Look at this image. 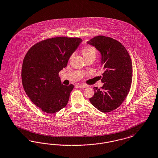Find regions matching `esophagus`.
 Wrapping results in <instances>:
<instances>
[{"label":"esophagus","instance_id":"obj_1","mask_svg":"<svg viewBox=\"0 0 158 158\" xmlns=\"http://www.w3.org/2000/svg\"><path fill=\"white\" fill-rule=\"evenodd\" d=\"M79 87L81 88H87V86L85 84H82V85H79Z\"/></svg>","mask_w":158,"mask_h":158}]
</instances>
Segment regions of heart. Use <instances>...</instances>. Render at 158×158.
<instances>
[{"instance_id":"1","label":"heart","mask_w":158,"mask_h":158,"mask_svg":"<svg viewBox=\"0 0 158 158\" xmlns=\"http://www.w3.org/2000/svg\"><path fill=\"white\" fill-rule=\"evenodd\" d=\"M81 52L83 56L86 60L90 58L95 59L97 54V50L94 46H86L82 48Z\"/></svg>"}]
</instances>
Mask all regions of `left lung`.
<instances>
[{"mask_svg": "<svg viewBox=\"0 0 158 158\" xmlns=\"http://www.w3.org/2000/svg\"><path fill=\"white\" fill-rule=\"evenodd\" d=\"M88 44L101 53L104 73L101 89L94 87L95 94L89 99L99 110L107 113L115 110L128 95L132 81V63L128 52L119 41L110 37L97 36Z\"/></svg>", "mask_w": 158, "mask_h": 158, "instance_id": "left-lung-1", "label": "left lung"}]
</instances>
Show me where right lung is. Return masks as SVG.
I'll list each match as a JSON object with an SVG mask.
<instances>
[{"label":"right lung","mask_w":158,"mask_h":158,"mask_svg":"<svg viewBox=\"0 0 158 158\" xmlns=\"http://www.w3.org/2000/svg\"><path fill=\"white\" fill-rule=\"evenodd\" d=\"M82 39L56 37L43 40L27 51L22 68V81L26 95L43 112L54 114L65 107L73 85H64L59 73Z\"/></svg>","instance_id":"1"}]
</instances>
